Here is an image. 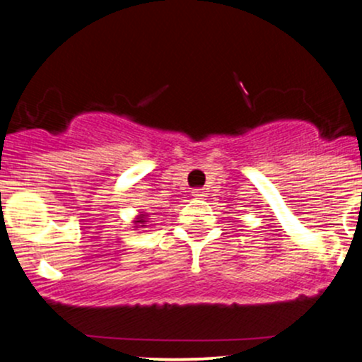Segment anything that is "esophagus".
Here are the masks:
<instances>
[{
  "label": "esophagus",
  "instance_id": "esophagus-1",
  "mask_svg": "<svg viewBox=\"0 0 362 362\" xmlns=\"http://www.w3.org/2000/svg\"><path fill=\"white\" fill-rule=\"evenodd\" d=\"M192 195L195 199H206L207 197V190H204V189H195L194 192H192Z\"/></svg>",
  "mask_w": 362,
  "mask_h": 362
}]
</instances>
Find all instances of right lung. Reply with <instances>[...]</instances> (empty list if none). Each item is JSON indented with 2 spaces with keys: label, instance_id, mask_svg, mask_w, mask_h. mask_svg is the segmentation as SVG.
I'll return each mask as SVG.
<instances>
[{
  "label": "right lung",
  "instance_id": "obj_1",
  "mask_svg": "<svg viewBox=\"0 0 362 362\" xmlns=\"http://www.w3.org/2000/svg\"><path fill=\"white\" fill-rule=\"evenodd\" d=\"M132 224H134V230H138V228H146L148 224V214L146 213H139L138 216L134 218V221H132Z\"/></svg>",
  "mask_w": 362,
  "mask_h": 362
}]
</instances>
